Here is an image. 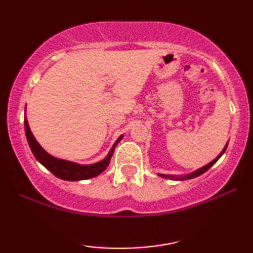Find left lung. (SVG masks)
Returning a JSON list of instances; mask_svg holds the SVG:
<instances>
[{"mask_svg": "<svg viewBox=\"0 0 253 253\" xmlns=\"http://www.w3.org/2000/svg\"><path fill=\"white\" fill-rule=\"evenodd\" d=\"M227 146H228V144H226V146H224V148L222 151H221V153L217 155V157L214 159L213 161H211L210 164H207L206 166H204V167H202V168H199V169H197V170H195V171H192V172H190V174H188V175H181V176H177V175H164V174H159V176H161V177H165V178H170V179H176V181H184V179H190V178H195V177H197V176H199V175H202V174H204V172L205 171H207L209 170V169L212 167V166L215 164V162L219 160V159L222 157V154L224 153V151L227 150Z\"/></svg>", "mask_w": 253, "mask_h": 253, "instance_id": "1", "label": "left lung"}]
</instances>
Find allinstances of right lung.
Instances as JSON below:
<instances>
[{
    "instance_id": "obj_1",
    "label": "right lung",
    "mask_w": 253,
    "mask_h": 253,
    "mask_svg": "<svg viewBox=\"0 0 253 253\" xmlns=\"http://www.w3.org/2000/svg\"><path fill=\"white\" fill-rule=\"evenodd\" d=\"M24 126H25V134L27 138V143H29L31 151H32V153L34 157H36L37 160L39 161L43 167H46L48 170L53 172L56 177L65 179V181H82V179H88L101 174V172L108 167L116 145L119 144L121 139L123 138V134L117 138L115 144L113 145L112 150L109 151L108 155H107L103 160L92 165H79L72 161L63 160V159H57L53 157V155H50L49 153H47V152L40 146V144L36 140V138H34L32 131H31L29 126L26 115L25 119H24Z\"/></svg>"
}]
</instances>
